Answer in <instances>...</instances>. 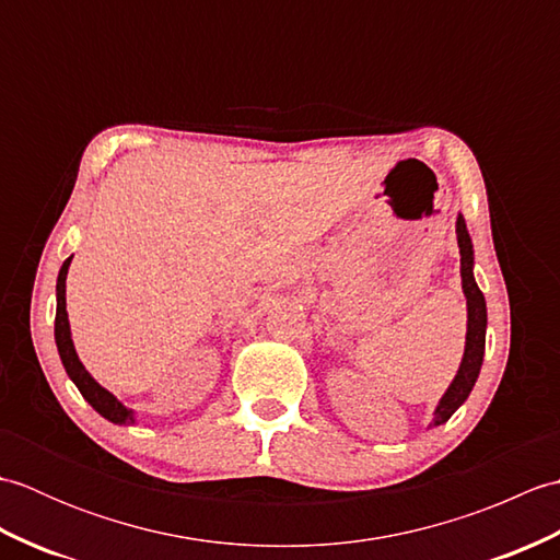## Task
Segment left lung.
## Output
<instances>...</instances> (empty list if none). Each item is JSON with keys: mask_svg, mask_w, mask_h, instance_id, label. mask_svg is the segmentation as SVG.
Returning <instances> with one entry per match:
<instances>
[{"mask_svg": "<svg viewBox=\"0 0 560 560\" xmlns=\"http://www.w3.org/2000/svg\"><path fill=\"white\" fill-rule=\"evenodd\" d=\"M457 245H459V255H462V289L464 295H467V347H464V359L459 371L452 380V385L440 399L433 423L440 425L445 423L452 413H455L464 399L469 397V392L477 383L481 363H483V349H486V301L483 293L479 291L477 281H474V249H471V237L467 233V223L459 217L457 219Z\"/></svg>", "mask_w": 560, "mask_h": 560, "instance_id": "obj_1", "label": "left lung"}]
</instances>
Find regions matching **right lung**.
<instances>
[{
    "label": "right lung",
    "mask_w": 560,
    "mask_h": 560,
    "mask_svg": "<svg viewBox=\"0 0 560 560\" xmlns=\"http://www.w3.org/2000/svg\"><path fill=\"white\" fill-rule=\"evenodd\" d=\"M69 261L71 257L65 259L62 269H59L57 277V315H55V341H57V351L59 359H62V365L67 375L74 380V385L83 395L93 409H96L103 419H108L113 423H135V411L122 407L108 389L101 387L96 380L89 375L86 368L81 365L79 355L74 351V343H71V331H69V319H67V299H65V289H67V271H69Z\"/></svg>",
    "instance_id": "obj_1"
}]
</instances>
